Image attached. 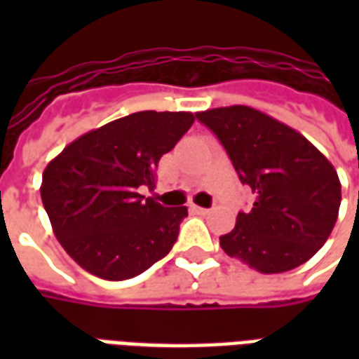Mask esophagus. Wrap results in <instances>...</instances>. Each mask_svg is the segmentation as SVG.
Here are the masks:
<instances>
[{
    "instance_id": "obj_1",
    "label": "esophagus",
    "mask_w": 359,
    "mask_h": 359,
    "mask_svg": "<svg viewBox=\"0 0 359 359\" xmlns=\"http://www.w3.org/2000/svg\"><path fill=\"white\" fill-rule=\"evenodd\" d=\"M192 211L200 213V215H208V213H210V210H208V208H200V205H192Z\"/></svg>"
}]
</instances>
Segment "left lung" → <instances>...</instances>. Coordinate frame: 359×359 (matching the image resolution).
Returning <instances> with one entry per match:
<instances>
[{"instance_id":"8db88e82","label":"left lung","mask_w":359,"mask_h":359,"mask_svg":"<svg viewBox=\"0 0 359 359\" xmlns=\"http://www.w3.org/2000/svg\"><path fill=\"white\" fill-rule=\"evenodd\" d=\"M223 144L254 208L221 236L226 256L271 275L306 264L323 246L340 208L331 161L285 123L248 105L196 113Z\"/></svg>"}]
</instances>
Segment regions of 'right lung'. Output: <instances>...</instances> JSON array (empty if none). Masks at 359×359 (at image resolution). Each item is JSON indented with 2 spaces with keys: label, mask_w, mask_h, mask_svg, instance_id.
I'll return each mask as SVG.
<instances>
[{
  "label": "right lung",
  "mask_w": 359,
  "mask_h": 359,
  "mask_svg": "<svg viewBox=\"0 0 359 359\" xmlns=\"http://www.w3.org/2000/svg\"><path fill=\"white\" fill-rule=\"evenodd\" d=\"M188 111H138L94 128L53 157L42 203L53 234L82 269L105 280L140 275L171 252L184 205L163 208L140 194L194 123Z\"/></svg>",
  "instance_id": "1"
}]
</instances>
